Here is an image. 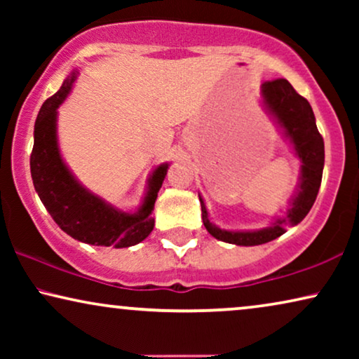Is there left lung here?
Returning a JSON list of instances; mask_svg holds the SVG:
<instances>
[{
    "label": "left lung",
    "instance_id": "left-lung-1",
    "mask_svg": "<svg viewBox=\"0 0 359 359\" xmlns=\"http://www.w3.org/2000/svg\"><path fill=\"white\" fill-rule=\"evenodd\" d=\"M263 106L283 130V134L292 145L294 154L301 160V175H299L296 193L291 198L289 208L284 215L274 217L269 227L259 230H224L209 220L208 209L199 194L203 222L208 232L214 238L225 243L240 245V247H253L263 245L281 237L287 227H294L312 209L318 188L322 183L323 161H325V149L323 139L318 134L316 116L306 97L297 95L291 83L284 78L273 81H264L262 85Z\"/></svg>",
    "mask_w": 359,
    "mask_h": 359
}]
</instances>
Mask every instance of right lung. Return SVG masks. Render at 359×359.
<instances>
[{"instance_id":"1","label":"right lung","mask_w":359,"mask_h":359,"mask_svg":"<svg viewBox=\"0 0 359 359\" xmlns=\"http://www.w3.org/2000/svg\"><path fill=\"white\" fill-rule=\"evenodd\" d=\"M76 75V70L72 72L60 90L48 97L39 111L31 154L34 188L55 224L70 237L97 247H132L154 230L151 212L168 163H161L151 171L144 201L135 212L117 209L86 189L63 161L57 139L58 107L70 95Z\"/></svg>"}]
</instances>
